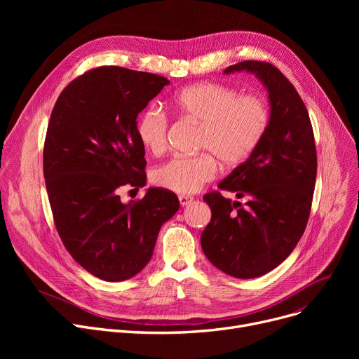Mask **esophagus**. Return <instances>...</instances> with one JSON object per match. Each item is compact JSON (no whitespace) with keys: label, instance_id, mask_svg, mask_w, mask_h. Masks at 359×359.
Segmentation results:
<instances>
[{"label":"esophagus","instance_id":"obj_1","mask_svg":"<svg viewBox=\"0 0 359 359\" xmlns=\"http://www.w3.org/2000/svg\"><path fill=\"white\" fill-rule=\"evenodd\" d=\"M192 201H194V198H192V196H187V195H179V202H180V205H182V206L189 205Z\"/></svg>","mask_w":359,"mask_h":359}]
</instances>
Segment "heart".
I'll list each match as a JSON object with an SVG mask.
<instances>
[{
    "mask_svg": "<svg viewBox=\"0 0 359 359\" xmlns=\"http://www.w3.org/2000/svg\"><path fill=\"white\" fill-rule=\"evenodd\" d=\"M170 106L182 119L199 125L196 156H176L153 172V182L176 194H195L211 182L217 160L227 167L246 161L265 137L271 110L256 94H238L218 83H198L175 94ZM137 137L151 154L167 148L168 118L156 104L148 106L137 121Z\"/></svg>",
    "mask_w": 359,
    "mask_h": 359,
    "instance_id": "1",
    "label": "heart"
}]
</instances>
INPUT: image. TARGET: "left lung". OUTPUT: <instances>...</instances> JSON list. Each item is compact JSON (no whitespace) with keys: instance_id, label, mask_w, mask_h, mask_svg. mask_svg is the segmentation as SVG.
Masks as SVG:
<instances>
[{"instance_id":"1","label":"left lung","mask_w":359,"mask_h":359,"mask_svg":"<svg viewBox=\"0 0 359 359\" xmlns=\"http://www.w3.org/2000/svg\"><path fill=\"white\" fill-rule=\"evenodd\" d=\"M248 71L269 91L271 122L253 154L203 196L211 221L202 231L205 256L219 271L240 279L275 269L295 249L310 217L317 175L313 126L304 102L275 65L243 61L225 74Z\"/></svg>"}]
</instances>
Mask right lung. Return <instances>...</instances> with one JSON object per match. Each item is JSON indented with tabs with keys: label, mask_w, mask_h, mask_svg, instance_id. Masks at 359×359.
<instances>
[{
	"label": "right lung",
	"mask_w": 359,
	"mask_h": 359,
	"mask_svg": "<svg viewBox=\"0 0 359 359\" xmlns=\"http://www.w3.org/2000/svg\"><path fill=\"white\" fill-rule=\"evenodd\" d=\"M168 83L157 74L97 67L72 80L50 113L43 176L55 227L72 259L103 280L141 272L161 225L180 206L163 187L129 203L118 195L122 186H145L137 116Z\"/></svg>",
	"instance_id": "1"
}]
</instances>
